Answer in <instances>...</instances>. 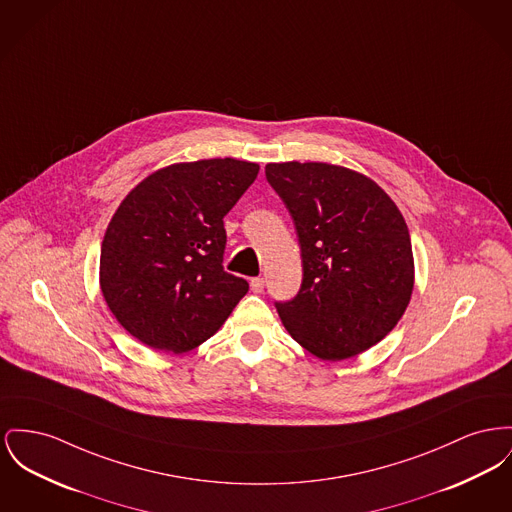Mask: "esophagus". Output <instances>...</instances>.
Listing matches in <instances>:
<instances>
[{
    "label": "esophagus",
    "instance_id": "34e87169",
    "mask_svg": "<svg viewBox=\"0 0 512 512\" xmlns=\"http://www.w3.org/2000/svg\"><path fill=\"white\" fill-rule=\"evenodd\" d=\"M263 288H265V278H251V290L255 292V294H261L263 292Z\"/></svg>",
    "mask_w": 512,
    "mask_h": 512
}]
</instances>
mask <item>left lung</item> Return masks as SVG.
<instances>
[{"instance_id":"8db88e82","label":"left lung","mask_w":512,"mask_h":512,"mask_svg":"<svg viewBox=\"0 0 512 512\" xmlns=\"http://www.w3.org/2000/svg\"><path fill=\"white\" fill-rule=\"evenodd\" d=\"M267 180L294 218L303 280L276 303L290 336L319 360L354 358L396 327L414 290L406 220L367 176L329 162H271Z\"/></svg>"}]
</instances>
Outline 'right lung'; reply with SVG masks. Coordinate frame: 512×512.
I'll list each match as a JSON object with an SVG mask.
<instances>
[{"mask_svg":"<svg viewBox=\"0 0 512 512\" xmlns=\"http://www.w3.org/2000/svg\"><path fill=\"white\" fill-rule=\"evenodd\" d=\"M259 164L211 158L164 166L114 212L100 249V290L121 327L183 354L218 331L249 284L222 267L224 216Z\"/></svg>","mask_w":512,"mask_h":512,"instance_id":"add662e5","label":"right lung"}]
</instances>
